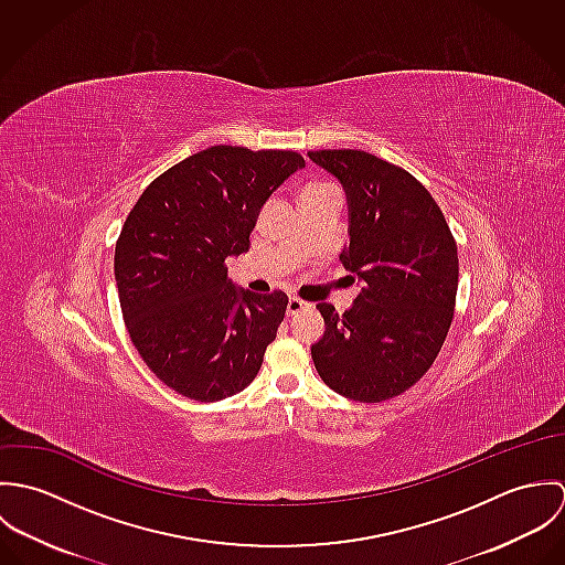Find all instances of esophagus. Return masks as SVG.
<instances>
[{"mask_svg":"<svg viewBox=\"0 0 565 565\" xmlns=\"http://www.w3.org/2000/svg\"><path fill=\"white\" fill-rule=\"evenodd\" d=\"M307 309H311V305L300 298H289L287 302V316H298L300 311H307Z\"/></svg>","mask_w":565,"mask_h":565,"instance_id":"esophagus-1","label":"esophagus"}]
</instances>
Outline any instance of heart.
<instances>
[{"label": "heart", "mask_w": 565, "mask_h": 565, "mask_svg": "<svg viewBox=\"0 0 565 565\" xmlns=\"http://www.w3.org/2000/svg\"><path fill=\"white\" fill-rule=\"evenodd\" d=\"M323 184H309L305 191H316V189H322Z\"/></svg>", "instance_id": "heart-1"}]
</instances>
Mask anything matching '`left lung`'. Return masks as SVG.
Here are the masks:
<instances>
[{
	"mask_svg": "<svg viewBox=\"0 0 565 565\" xmlns=\"http://www.w3.org/2000/svg\"><path fill=\"white\" fill-rule=\"evenodd\" d=\"M309 159L339 180L350 242L339 254L361 291L343 316L320 302L326 330L311 345L323 383L356 403H383L437 359L455 313L457 243L430 193L401 167L361 150Z\"/></svg>",
	"mask_w": 565,
	"mask_h": 565,
	"instance_id": "1",
	"label": "left lung"
}]
</instances>
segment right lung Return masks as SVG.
I'll return each instance as SVG.
<instances>
[{
	"mask_svg": "<svg viewBox=\"0 0 565 565\" xmlns=\"http://www.w3.org/2000/svg\"><path fill=\"white\" fill-rule=\"evenodd\" d=\"M305 159L213 146L159 175L115 247L130 339L173 392L215 403L245 390L285 318L287 294L256 296L228 280L269 195Z\"/></svg>",
	"mask_w": 565,
	"mask_h": 565,
	"instance_id": "1",
	"label": "right lung"
}]
</instances>
